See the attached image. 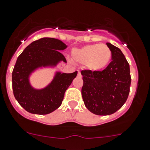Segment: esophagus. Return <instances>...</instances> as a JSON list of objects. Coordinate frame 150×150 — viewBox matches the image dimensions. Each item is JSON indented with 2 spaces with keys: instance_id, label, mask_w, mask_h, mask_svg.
Wrapping results in <instances>:
<instances>
[{
  "instance_id": "obj_1",
  "label": "esophagus",
  "mask_w": 150,
  "mask_h": 150,
  "mask_svg": "<svg viewBox=\"0 0 150 150\" xmlns=\"http://www.w3.org/2000/svg\"><path fill=\"white\" fill-rule=\"evenodd\" d=\"M78 76H79V77H81V72H79V71H78Z\"/></svg>"
}]
</instances>
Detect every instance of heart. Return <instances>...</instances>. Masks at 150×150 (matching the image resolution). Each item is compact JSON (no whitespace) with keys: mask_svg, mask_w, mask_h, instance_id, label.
<instances>
[{"mask_svg":"<svg viewBox=\"0 0 150 150\" xmlns=\"http://www.w3.org/2000/svg\"><path fill=\"white\" fill-rule=\"evenodd\" d=\"M74 62L86 67L93 72L104 69L110 62L112 53L105 44L88 45L81 48H75L71 52Z\"/></svg>","mask_w":150,"mask_h":150,"instance_id":"obj_1","label":"heart"}]
</instances>
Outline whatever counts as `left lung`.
<instances>
[{"label":"left lung","instance_id":"8db88e82","mask_svg":"<svg viewBox=\"0 0 150 150\" xmlns=\"http://www.w3.org/2000/svg\"><path fill=\"white\" fill-rule=\"evenodd\" d=\"M112 53L111 62L103 71L82 70L83 100L89 111L106 116L121 108L130 93V65L120 48L106 43Z\"/></svg>","mask_w":150,"mask_h":150}]
</instances>
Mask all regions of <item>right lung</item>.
<instances>
[{
    "label": "right lung",
    "mask_w": 150,
    "mask_h": 150,
    "mask_svg": "<svg viewBox=\"0 0 150 150\" xmlns=\"http://www.w3.org/2000/svg\"><path fill=\"white\" fill-rule=\"evenodd\" d=\"M67 45L54 38L40 39L25 47L18 56L12 72V89L19 104L29 113L48 114L62 105L64 93L78 71L72 73L56 72L53 81L40 89L30 85L29 77L39 68L54 67L60 62L67 63L61 50Z\"/></svg>",
    "instance_id": "add662e5"
}]
</instances>
